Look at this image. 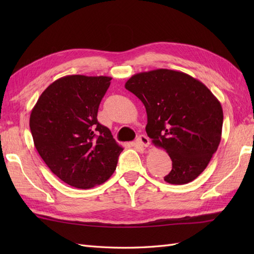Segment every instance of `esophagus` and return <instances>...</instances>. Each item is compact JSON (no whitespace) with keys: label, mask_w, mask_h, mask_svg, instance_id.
Segmentation results:
<instances>
[{"label":"esophagus","mask_w":254,"mask_h":254,"mask_svg":"<svg viewBox=\"0 0 254 254\" xmlns=\"http://www.w3.org/2000/svg\"><path fill=\"white\" fill-rule=\"evenodd\" d=\"M137 143L141 145V146H144V147L149 146V139L146 135H144V134H142V135H139L137 137Z\"/></svg>","instance_id":"obj_1"}]
</instances>
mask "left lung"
<instances>
[{
    "mask_svg": "<svg viewBox=\"0 0 254 254\" xmlns=\"http://www.w3.org/2000/svg\"><path fill=\"white\" fill-rule=\"evenodd\" d=\"M126 88L145 106L148 137L172 160L164 180L171 185L193 181L222 138L224 115L218 99L198 79L167 68L134 74Z\"/></svg>",
    "mask_w": 254,
    "mask_h": 254,
    "instance_id": "obj_1",
    "label": "left lung"
}]
</instances>
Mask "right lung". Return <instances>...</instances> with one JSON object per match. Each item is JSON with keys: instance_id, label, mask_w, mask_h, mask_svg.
<instances>
[{"instance_id": "add662e5", "label": "right lung", "mask_w": 254, "mask_h": 254, "mask_svg": "<svg viewBox=\"0 0 254 254\" xmlns=\"http://www.w3.org/2000/svg\"><path fill=\"white\" fill-rule=\"evenodd\" d=\"M111 77L68 75L45 89L32 108L29 127L35 147L57 177L77 189L106 182L123 150L97 120Z\"/></svg>"}]
</instances>
